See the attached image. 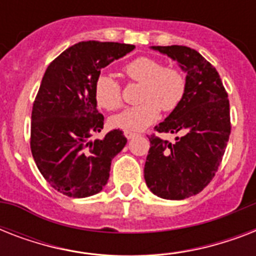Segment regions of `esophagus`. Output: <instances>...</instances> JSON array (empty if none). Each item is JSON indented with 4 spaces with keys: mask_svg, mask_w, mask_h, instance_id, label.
Wrapping results in <instances>:
<instances>
[{
    "mask_svg": "<svg viewBox=\"0 0 256 256\" xmlns=\"http://www.w3.org/2000/svg\"><path fill=\"white\" fill-rule=\"evenodd\" d=\"M124 136L128 138V140H132L134 136H136V132H124Z\"/></svg>",
    "mask_w": 256,
    "mask_h": 256,
    "instance_id": "34e87169",
    "label": "esophagus"
}]
</instances>
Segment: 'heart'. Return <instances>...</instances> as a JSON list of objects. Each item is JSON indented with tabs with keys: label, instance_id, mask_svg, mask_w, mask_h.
Instances as JSON below:
<instances>
[{
	"label": "heart",
	"instance_id": "b5f03b06",
	"mask_svg": "<svg viewBox=\"0 0 256 256\" xmlns=\"http://www.w3.org/2000/svg\"><path fill=\"white\" fill-rule=\"evenodd\" d=\"M124 73L132 81L140 84L138 92L140 104L112 116L114 128L140 132L160 118V108L172 112L182 102L186 78L178 69L164 68L154 58L138 57L124 66ZM94 96L96 104L106 110H116L122 104L120 84L108 74H100L96 80Z\"/></svg>",
	"mask_w": 256,
	"mask_h": 256
}]
</instances>
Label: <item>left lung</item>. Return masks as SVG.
<instances>
[{"label":"left lung","instance_id":"obj_1","mask_svg":"<svg viewBox=\"0 0 256 256\" xmlns=\"http://www.w3.org/2000/svg\"><path fill=\"white\" fill-rule=\"evenodd\" d=\"M186 73L182 102L156 126L158 132H180L175 144L152 136L144 180L152 194L180 200L196 195L214 178L230 136V104L218 72L187 46H152Z\"/></svg>","mask_w":256,"mask_h":256}]
</instances>
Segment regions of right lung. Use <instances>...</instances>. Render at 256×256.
Instances as JSON below:
<instances>
[{
  "label": "right lung",
  "mask_w": 256,
  "mask_h": 256,
  "mask_svg": "<svg viewBox=\"0 0 256 256\" xmlns=\"http://www.w3.org/2000/svg\"><path fill=\"white\" fill-rule=\"evenodd\" d=\"M134 48L118 42H80L48 66L33 104L30 148L40 172L58 192L86 198L108 183L112 160L128 140L120 130L92 140L104 128L94 84L102 68Z\"/></svg>",
  "instance_id": "obj_1"
}]
</instances>
